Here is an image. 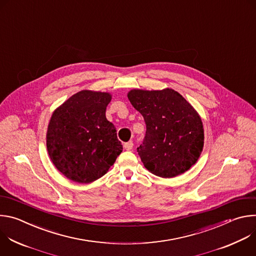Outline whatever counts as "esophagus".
<instances>
[{
  "instance_id": "esophagus-1",
  "label": "esophagus",
  "mask_w": 256,
  "mask_h": 256,
  "mask_svg": "<svg viewBox=\"0 0 256 256\" xmlns=\"http://www.w3.org/2000/svg\"><path fill=\"white\" fill-rule=\"evenodd\" d=\"M132 147H134V142H132V140H130V142H126V144H124V148H126V150H128V151L132 150Z\"/></svg>"
}]
</instances>
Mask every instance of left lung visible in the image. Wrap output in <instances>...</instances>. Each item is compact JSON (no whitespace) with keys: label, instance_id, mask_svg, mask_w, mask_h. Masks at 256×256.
I'll use <instances>...</instances> for the list:
<instances>
[{"label":"left lung","instance_id":"8db88e82","mask_svg":"<svg viewBox=\"0 0 256 256\" xmlns=\"http://www.w3.org/2000/svg\"><path fill=\"white\" fill-rule=\"evenodd\" d=\"M142 116L146 134L138 148L144 166L151 173L171 178L196 164L204 148V128L196 109L173 89L128 93Z\"/></svg>","mask_w":256,"mask_h":256}]
</instances>
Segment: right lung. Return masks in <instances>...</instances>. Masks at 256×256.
<instances>
[{
	"label": "right lung",
	"instance_id": "right-lung-1",
	"mask_svg": "<svg viewBox=\"0 0 256 256\" xmlns=\"http://www.w3.org/2000/svg\"><path fill=\"white\" fill-rule=\"evenodd\" d=\"M110 100L109 93L82 90L54 112L46 148L54 165L66 178L90 184L102 177L122 152L116 126L105 116Z\"/></svg>",
	"mask_w": 256,
	"mask_h": 256
}]
</instances>
